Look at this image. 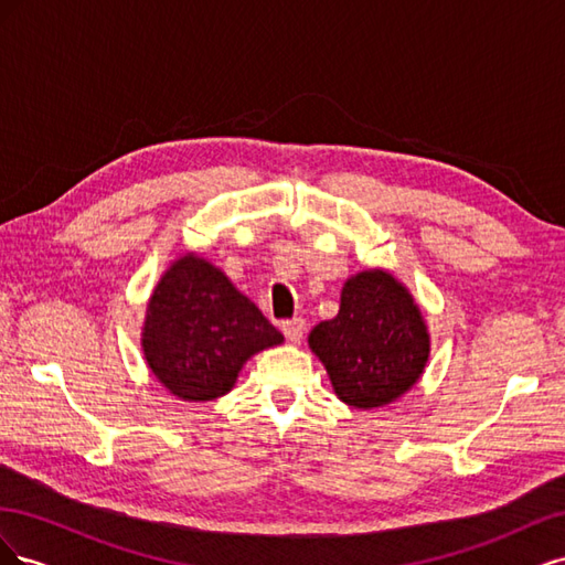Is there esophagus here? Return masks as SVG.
Returning <instances> with one entry per match:
<instances>
[{
  "instance_id": "obj_1",
  "label": "esophagus",
  "mask_w": 565,
  "mask_h": 565,
  "mask_svg": "<svg viewBox=\"0 0 565 565\" xmlns=\"http://www.w3.org/2000/svg\"><path fill=\"white\" fill-rule=\"evenodd\" d=\"M282 334L289 339V341H301V337H303V330H306V322H303V318H289V320H282Z\"/></svg>"
}]
</instances>
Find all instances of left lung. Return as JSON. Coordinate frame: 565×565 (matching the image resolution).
<instances>
[{
    "label": "left lung",
    "instance_id": "8db88e82",
    "mask_svg": "<svg viewBox=\"0 0 565 565\" xmlns=\"http://www.w3.org/2000/svg\"><path fill=\"white\" fill-rule=\"evenodd\" d=\"M309 344L337 396L380 407L413 386L429 358V334L407 289L384 270H365L341 289L339 313L311 330Z\"/></svg>",
    "mask_w": 565,
    "mask_h": 565
}]
</instances>
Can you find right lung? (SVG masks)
I'll use <instances>...</instances> for the list:
<instances>
[{"label":"right lung","mask_w":565,"mask_h":565,"mask_svg":"<svg viewBox=\"0 0 565 565\" xmlns=\"http://www.w3.org/2000/svg\"><path fill=\"white\" fill-rule=\"evenodd\" d=\"M282 334L233 282L200 256H183L150 297L143 353L156 377L183 401H212L235 384L249 355Z\"/></svg>","instance_id":"1"}]
</instances>
